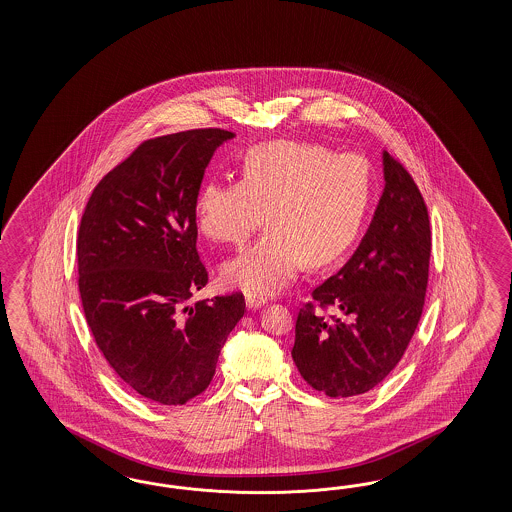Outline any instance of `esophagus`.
<instances>
[{"label": "esophagus", "mask_w": 512, "mask_h": 512, "mask_svg": "<svg viewBox=\"0 0 512 512\" xmlns=\"http://www.w3.org/2000/svg\"><path fill=\"white\" fill-rule=\"evenodd\" d=\"M264 304H266V298H263V296H246V306H248V310H259Z\"/></svg>", "instance_id": "obj_1"}]
</instances>
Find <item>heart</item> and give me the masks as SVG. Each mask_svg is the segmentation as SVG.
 <instances>
[{
    "instance_id": "1",
    "label": "heart",
    "mask_w": 512,
    "mask_h": 512,
    "mask_svg": "<svg viewBox=\"0 0 512 512\" xmlns=\"http://www.w3.org/2000/svg\"><path fill=\"white\" fill-rule=\"evenodd\" d=\"M372 169L358 154L274 140L244 154L240 182H206L195 221L206 238L240 246L264 219L270 229L223 266L227 285L270 296L311 266L336 261L355 242L372 201Z\"/></svg>"
}]
</instances>
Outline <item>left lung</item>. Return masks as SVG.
Returning <instances> with one entry per match:
<instances>
[{
    "label": "left lung",
    "mask_w": 512,
    "mask_h": 512,
    "mask_svg": "<svg viewBox=\"0 0 512 512\" xmlns=\"http://www.w3.org/2000/svg\"><path fill=\"white\" fill-rule=\"evenodd\" d=\"M385 189L353 257L298 311L293 360L300 375L330 398L377 387L396 368L419 325L432 251L430 219L419 187L383 152Z\"/></svg>",
    "instance_id": "obj_1"
}]
</instances>
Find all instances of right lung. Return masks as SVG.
Here are the masks:
<instances>
[{
	"label": "right lung",
	"instance_id": "obj_1",
	"mask_svg": "<svg viewBox=\"0 0 512 512\" xmlns=\"http://www.w3.org/2000/svg\"><path fill=\"white\" fill-rule=\"evenodd\" d=\"M234 133L193 129L142 142L97 184L78 229V291L97 347L140 396L182 405L216 373L244 317L240 293L186 306L208 283L195 199Z\"/></svg>",
	"mask_w": 512,
	"mask_h": 512
}]
</instances>
